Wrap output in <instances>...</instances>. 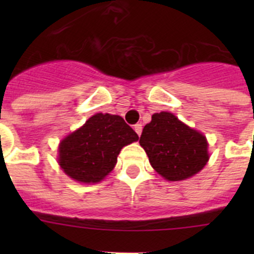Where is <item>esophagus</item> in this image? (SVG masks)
I'll list each match as a JSON object with an SVG mask.
<instances>
[{"mask_svg": "<svg viewBox=\"0 0 254 254\" xmlns=\"http://www.w3.org/2000/svg\"><path fill=\"white\" fill-rule=\"evenodd\" d=\"M134 130L136 131V134L140 136V135H141V132H142V125L141 124H136L134 127Z\"/></svg>", "mask_w": 254, "mask_h": 254, "instance_id": "1", "label": "esophagus"}]
</instances>
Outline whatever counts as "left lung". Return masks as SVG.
Masks as SVG:
<instances>
[{"label":"left lung","mask_w":254,"mask_h":254,"mask_svg":"<svg viewBox=\"0 0 254 254\" xmlns=\"http://www.w3.org/2000/svg\"><path fill=\"white\" fill-rule=\"evenodd\" d=\"M140 145L153 170L171 182L190 178L209 161L206 137L170 112L152 115L143 127Z\"/></svg>","instance_id":"1"}]
</instances>
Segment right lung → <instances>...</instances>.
Instances as JSON below:
<instances>
[{"instance_id":"1","label":"right lung","mask_w":254,"mask_h":254,"mask_svg":"<svg viewBox=\"0 0 254 254\" xmlns=\"http://www.w3.org/2000/svg\"><path fill=\"white\" fill-rule=\"evenodd\" d=\"M137 140L136 132L122 117L97 113L61 140L59 165L79 183H98L115 167L120 150Z\"/></svg>"}]
</instances>
